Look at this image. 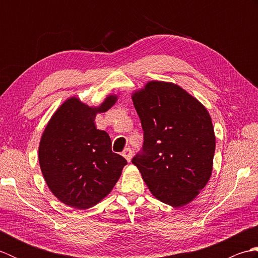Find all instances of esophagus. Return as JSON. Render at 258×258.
Masks as SVG:
<instances>
[{"mask_svg": "<svg viewBox=\"0 0 258 258\" xmlns=\"http://www.w3.org/2000/svg\"><path fill=\"white\" fill-rule=\"evenodd\" d=\"M122 155L126 158V161L131 162V160H132L133 152H132V150H131V149H125V150L122 152Z\"/></svg>", "mask_w": 258, "mask_h": 258, "instance_id": "34e87169", "label": "esophagus"}]
</instances>
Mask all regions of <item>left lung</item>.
I'll list each match as a JSON object with an SVG mask.
<instances>
[{
  "label": "left lung",
  "mask_w": 258,
  "mask_h": 258,
  "mask_svg": "<svg viewBox=\"0 0 258 258\" xmlns=\"http://www.w3.org/2000/svg\"><path fill=\"white\" fill-rule=\"evenodd\" d=\"M133 104L144 131L132 163L157 200L174 207L193 201L213 169L215 134L207 109L182 87L152 81Z\"/></svg>",
  "instance_id": "1"
}]
</instances>
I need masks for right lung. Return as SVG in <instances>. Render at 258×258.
<instances>
[{"label":"right lung","instance_id":"right-lung-1","mask_svg":"<svg viewBox=\"0 0 258 258\" xmlns=\"http://www.w3.org/2000/svg\"><path fill=\"white\" fill-rule=\"evenodd\" d=\"M116 100L108 95L101 106L90 107L71 97L46 125L38 162L48 188L65 205L78 210L96 205L109 194L127 164L112 152L108 134L94 123L96 114L106 112Z\"/></svg>","mask_w":258,"mask_h":258}]
</instances>
